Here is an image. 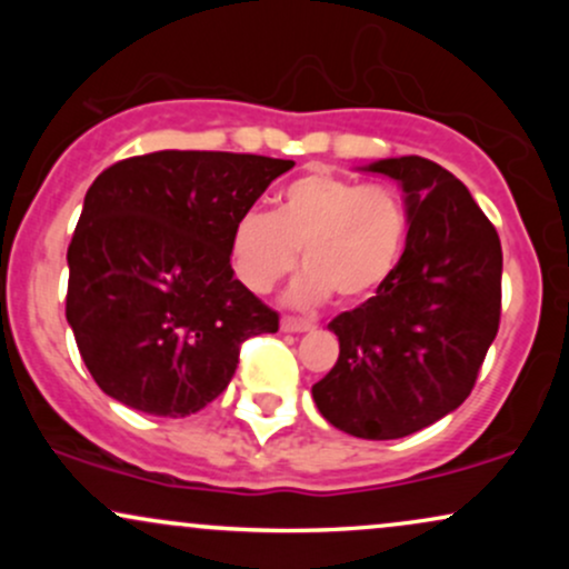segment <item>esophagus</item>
Listing matches in <instances>:
<instances>
[{
  "mask_svg": "<svg viewBox=\"0 0 569 569\" xmlns=\"http://www.w3.org/2000/svg\"><path fill=\"white\" fill-rule=\"evenodd\" d=\"M280 329H283V331H293V335H299V331H310L312 323H310V321H299V318L283 316V318H280Z\"/></svg>",
  "mask_w": 569,
  "mask_h": 569,
  "instance_id": "esophagus-1",
  "label": "esophagus"
}]
</instances>
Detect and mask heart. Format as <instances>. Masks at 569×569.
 <instances>
[{
    "label": "heart",
    "mask_w": 569,
    "mask_h": 569,
    "mask_svg": "<svg viewBox=\"0 0 569 569\" xmlns=\"http://www.w3.org/2000/svg\"><path fill=\"white\" fill-rule=\"evenodd\" d=\"M409 238L407 200L393 187L305 173L280 189L276 211L248 208L230 234L232 272L264 293L299 262L293 305L367 302L393 278Z\"/></svg>",
    "instance_id": "1"
}]
</instances>
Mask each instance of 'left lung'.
<instances>
[{
    "label": "left lung",
    "mask_w": 569,
    "mask_h": 569,
    "mask_svg": "<svg viewBox=\"0 0 569 569\" xmlns=\"http://www.w3.org/2000/svg\"><path fill=\"white\" fill-rule=\"evenodd\" d=\"M401 181L409 238L393 278L339 312V358L312 385L331 426L358 439H403L471 396L500 326L502 248L466 184L426 158L369 166Z\"/></svg>",
    "instance_id": "8db88e82"
}]
</instances>
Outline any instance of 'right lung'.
I'll use <instances>...</instances> for the list:
<instances>
[{"label": "right lung", "mask_w": 569, "mask_h": 569, "mask_svg": "<svg viewBox=\"0 0 569 569\" xmlns=\"http://www.w3.org/2000/svg\"><path fill=\"white\" fill-rule=\"evenodd\" d=\"M293 160L162 149L90 184L67 251V321L98 388L187 417L217 398L278 312L234 278L230 234Z\"/></svg>", "instance_id": "obj_1"}]
</instances>
